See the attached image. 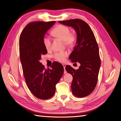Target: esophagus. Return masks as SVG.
Segmentation results:
<instances>
[{
	"label": "esophagus",
	"mask_w": 121,
	"mask_h": 121,
	"mask_svg": "<svg viewBox=\"0 0 121 121\" xmlns=\"http://www.w3.org/2000/svg\"><path fill=\"white\" fill-rule=\"evenodd\" d=\"M62 65H63V68H64V69H65V71H64V73L65 74V73H67V71H66V70H65V64H62Z\"/></svg>",
	"instance_id": "1"
}]
</instances>
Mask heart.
I'll list each match as a JSON object with an SVG mask.
<instances>
[{"instance_id": "b5f03b06", "label": "heart", "mask_w": 121, "mask_h": 121, "mask_svg": "<svg viewBox=\"0 0 121 121\" xmlns=\"http://www.w3.org/2000/svg\"><path fill=\"white\" fill-rule=\"evenodd\" d=\"M52 34L55 37L63 40L66 45H72L75 41L74 35L70 33V30L66 26L62 25L56 26L52 30ZM43 42L45 48L49 50L51 45V39L48 36H45ZM67 56L68 53L66 52L56 53L54 54V58L56 60L60 62H63Z\"/></svg>"}]
</instances>
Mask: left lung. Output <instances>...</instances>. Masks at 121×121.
Here are the masks:
<instances>
[{
  "label": "left lung",
  "instance_id": "1",
  "mask_svg": "<svg viewBox=\"0 0 121 121\" xmlns=\"http://www.w3.org/2000/svg\"><path fill=\"white\" fill-rule=\"evenodd\" d=\"M59 22L72 27L76 33L75 46L69 59L72 62L79 63L81 65L77 70L70 65H66L65 70L73 77L71 85L73 95L78 98L86 97L95 89L101 65L99 48L95 35L90 26L82 20Z\"/></svg>",
  "mask_w": 121,
  "mask_h": 121
}]
</instances>
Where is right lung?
<instances>
[{"label":"right lung","instance_id":"right-lung-1","mask_svg":"<svg viewBox=\"0 0 121 121\" xmlns=\"http://www.w3.org/2000/svg\"><path fill=\"white\" fill-rule=\"evenodd\" d=\"M56 21L34 22L28 24L20 37V56L26 82L36 98L48 99L54 95L56 85L63 73V65L53 62L51 69H45L41 56L48 53L43 44L47 31Z\"/></svg>","mask_w":121,"mask_h":121}]
</instances>
